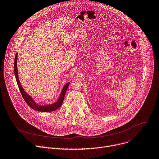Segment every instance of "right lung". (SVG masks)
<instances>
[{
	"label": "right lung",
	"mask_w": 159,
	"mask_h": 159,
	"mask_svg": "<svg viewBox=\"0 0 159 159\" xmlns=\"http://www.w3.org/2000/svg\"><path fill=\"white\" fill-rule=\"evenodd\" d=\"M17 54H16V57H15V61H14V74L16 75V81L17 83V85L19 86L20 92L22 94V97L24 98V100L25 101V102L29 105L30 107H31L32 109H33L34 110L37 111H40V112H52L54 111L56 109H57L58 108H59L62 104V102L64 101V96L65 94L66 93L67 89L70 84V82H68L66 84V85L64 87L62 92L61 93L60 97L59 98V100L54 103L51 104V105H44V106H41V105H38L37 103H36L33 100L32 98L24 91V90L23 89L22 87L21 86V84L20 83L19 79V77H18V71H17Z\"/></svg>",
	"instance_id": "1"
}]
</instances>
